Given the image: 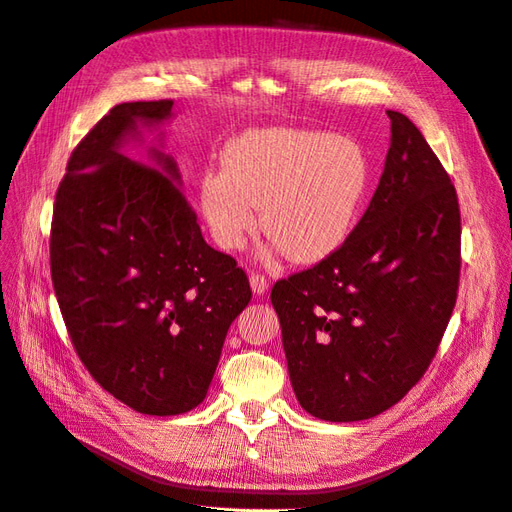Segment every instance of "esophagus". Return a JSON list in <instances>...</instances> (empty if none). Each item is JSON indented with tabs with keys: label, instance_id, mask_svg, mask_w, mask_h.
Returning <instances> with one entry per match:
<instances>
[{
	"label": "esophagus",
	"instance_id": "1",
	"mask_svg": "<svg viewBox=\"0 0 512 512\" xmlns=\"http://www.w3.org/2000/svg\"><path fill=\"white\" fill-rule=\"evenodd\" d=\"M250 286H252V290H254L256 294H265V292L269 290V280H267L265 275L252 273V275H250Z\"/></svg>",
	"mask_w": 512,
	"mask_h": 512
}]
</instances>
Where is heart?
<instances>
[{
    "label": "heart",
    "mask_w": 512,
    "mask_h": 512,
    "mask_svg": "<svg viewBox=\"0 0 512 512\" xmlns=\"http://www.w3.org/2000/svg\"><path fill=\"white\" fill-rule=\"evenodd\" d=\"M369 183L361 147L320 132L254 130L222 153V170L200 181V207L222 250H239L260 228L286 258L312 265L348 239Z\"/></svg>",
    "instance_id": "heart-1"
}]
</instances>
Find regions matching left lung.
<instances>
[{
  "label": "left lung",
  "instance_id": "1",
  "mask_svg": "<svg viewBox=\"0 0 512 512\" xmlns=\"http://www.w3.org/2000/svg\"><path fill=\"white\" fill-rule=\"evenodd\" d=\"M386 115L391 147L363 218L331 256L271 290L294 395L322 421H363L404 399L457 301L455 185L421 130Z\"/></svg>",
  "mask_w": 512,
  "mask_h": 512
}]
</instances>
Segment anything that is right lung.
Instances as JSON below:
<instances>
[{
  "label": "right lung",
  "instance_id": "obj_1",
  "mask_svg": "<svg viewBox=\"0 0 512 512\" xmlns=\"http://www.w3.org/2000/svg\"><path fill=\"white\" fill-rule=\"evenodd\" d=\"M173 100L123 102L74 147L51 224V277L72 346L104 391L136 412L183 414L205 399L226 333L252 299L237 260L203 239L177 164L123 156L138 123Z\"/></svg>",
  "mask_w": 512,
  "mask_h": 512
}]
</instances>
